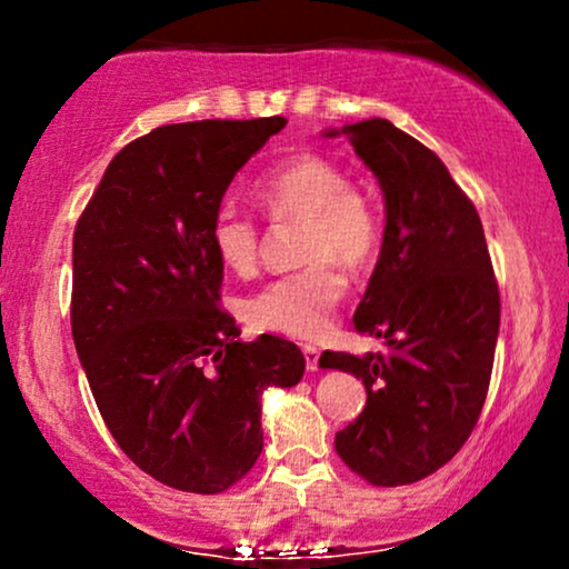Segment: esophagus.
<instances>
[{"instance_id":"1","label":"esophagus","mask_w":569,"mask_h":569,"mask_svg":"<svg viewBox=\"0 0 569 569\" xmlns=\"http://www.w3.org/2000/svg\"><path fill=\"white\" fill-rule=\"evenodd\" d=\"M302 352H305V367H307V371H316L318 369V358H321V350H318L316 345H305Z\"/></svg>"}]
</instances>
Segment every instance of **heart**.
Segmentation results:
<instances>
[{
  "label": "heart",
  "mask_w": 569,
  "mask_h": 569,
  "mask_svg": "<svg viewBox=\"0 0 569 569\" xmlns=\"http://www.w3.org/2000/svg\"><path fill=\"white\" fill-rule=\"evenodd\" d=\"M253 194L276 224L302 227L299 262L307 264L251 293L243 302L246 321L270 335L321 337L348 293L339 264L363 270L380 253V213L342 166L318 154L272 168L253 184ZM208 246L227 272L246 278L257 270L262 232L257 219L224 202L208 224Z\"/></svg>",
  "instance_id": "obj_1"
}]
</instances>
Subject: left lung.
<instances>
[{"instance_id": "obj_1", "label": "left lung", "mask_w": 569, "mask_h": 569, "mask_svg": "<svg viewBox=\"0 0 569 569\" xmlns=\"http://www.w3.org/2000/svg\"><path fill=\"white\" fill-rule=\"evenodd\" d=\"M385 198L382 251L358 305L356 331L388 350L321 356L363 380L367 407L339 430L337 455L375 487L439 471L485 407L500 329V291L485 227L433 152L382 117L342 130Z\"/></svg>"}]
</instances>
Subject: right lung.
Wrapping results in <instances>:
<instances>
[{"label": "right lung", "instance_id": "add662e5", "mask_svg": "<svg viewBox=\"0 0 569 569\" xmlns=\"http://www.w3.org/2000/svg\"><path fill=\"white\" fill-rule=\"evenodd\" d=\"M283 117L154 128L114 154L74 230L71 337L109 433L143 473L217 495L262 455V393L302 380L289 339L240 342L208 224Z\"/></svg>", "mask_w": 569, "mask_h": 569}]
</instances>
